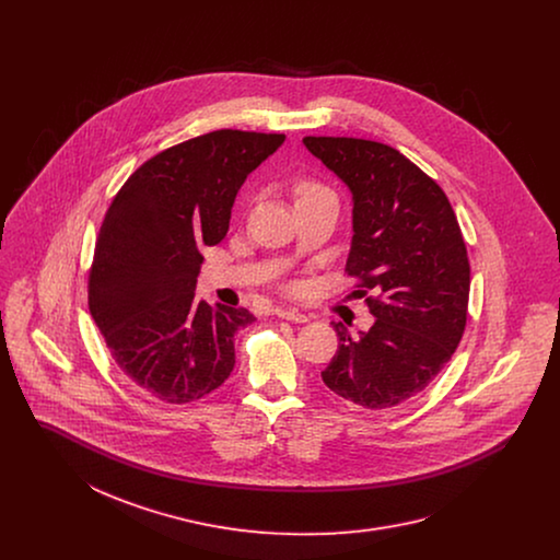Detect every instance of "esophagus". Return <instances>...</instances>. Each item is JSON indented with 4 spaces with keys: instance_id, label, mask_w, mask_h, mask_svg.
<instances>
[{
    "instance_id": "34e87169",
    "label": "esophagus",
    "mask_w": 560,
    "mask_h": 560,
    "mask_svg": "<svg viewBox=\"0 0 560 560\" xmlns=\"http://www.w3.org/2000/svg\"><path fill=\"white\" fill-rule=\"evenodd\" d=\"M275 315H277L279 319L292 320V323H306V320H308L306 315H302V313L295 311V308H277Z\"/></svg>"
}]
</instances>
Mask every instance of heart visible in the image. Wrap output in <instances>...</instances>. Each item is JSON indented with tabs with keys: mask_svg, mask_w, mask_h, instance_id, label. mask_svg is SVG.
Here are the masks:
<instances>
[{
	"mask_svg": "<svg viewBox=\"0 0 560 560\" xmlns=\"http://www.w3.org/2000/svg\"><path fill=\"white\" fill-rule=\"evenodd\" d=\"M323 192H329V190L325 187H320L317 183H313V180H302V183L295 185V197H298V199L317 197V195H323Z\"/></svg>",
	"mask_w": 560,
	"mask_h": 560,
	"instance_id": "heart-1",
	"label": "heart"
}]
</instances>
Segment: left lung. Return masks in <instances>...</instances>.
Listing matches in <instances>:
<instances>
[{"mask_svg":"<svg viewBox=\"0 0 560 560\" xmlns=\"http://www.w3.org/2000/svg\"><path fill=\"white\" fill-rule=\"evenodd\" d=\"M306 149L352 192L347 272L375 323L352 338L334 323L338 350L320 372L329 390L365 409H390L447 365L468 317L470 265L443 188L397 149L306 136Z\"/></svg>","mask_w":560,"mask_h":560,"instance_id":"obj_1","label":"left lung"}]
</instances>
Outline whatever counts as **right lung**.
<instances>
[{
  "label": "right lung",
  "instance_id": "right-lung-1",
  "mask_svg": "<svg viewBox=\"0 0 560 560\" xmlns=\"http://www.w3.org/2000/svg\"><path fill=\"white\" fill-rule=\"evenodd\" d=\"M283 133L215 130L144 161L105 213L88 277L92 319L119 370L151 397L185 405L235 368L247 308L195 300L199 247L229 231L245 178Z\"/></svg>",
  "mask_w": 560,
  "mask_h": 560
}]
</instances>
